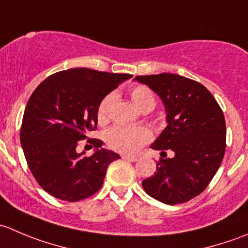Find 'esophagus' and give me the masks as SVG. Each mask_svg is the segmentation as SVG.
Here are the masks:
<instances>
[{
	"label": "esophagus",
	"mask_w": 248,
	"mask_h": 248,
	"mask_svg": "<svg viewBox=\"0 0 248 248\" xmlns=\"http://www.w3.org/2000/svg\"><path fill=\"white\" fill-rule=\"evenodd\" d=\"M122 159L128 162H136L138 158H137L136 156H127V155H124V156H122Z\"/></svg>",
	"instance_id": "1"
}]
</instances>
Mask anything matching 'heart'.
Returning a JSON list of instances; mask_svg holds the SVG:
<instances>
[{
	"label": "heart",
	"instance_id": "1",
	"mask_svg": "<svg viewBox=\"0 0 248 248\" xmlns=\"http://www.w3.org/2000/svg\"><path fill=\"white\" fill-rule=\"evenodd\" d=\"M131 99L140 111H151L156 106V99L149 87L138 85L131 90ZM114 93H109L99 103L97 116L101 122H106L110 116V110L114 103ZM151 139V132L145 127L115 126L107 133V141L112 150L124 154H136L137 151Z\"/></svg>",
	"mask_w": 248,
	"mask_h": 248
}]
</instances>
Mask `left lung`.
Segmentation results:
<instances>
[{
    "label": "left lung",
    "mask_w": 248,
    "mask_h": 248,
    "mask_svg": "<svg viewBox=\"0 0 248 248\" xmlns=\"http://www.w3.org/2000/svg\"><path fill=\"white\" fill-rule=\"evenodd\" d=\"M159 96L167 127L151 145L166 155L157 170L142 181L149 196L168 205L182 204L201 194L215 176L226 151V120L211 92L201 82L177 74L136 77Z\"/></svg>",
    "instance_id": "left-lung-1"
}]
</instances>
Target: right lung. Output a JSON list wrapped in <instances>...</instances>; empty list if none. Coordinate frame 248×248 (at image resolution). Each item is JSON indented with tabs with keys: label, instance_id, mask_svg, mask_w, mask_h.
<instances>
[{
	"label": "right lung",
	"instance_id": "1",
	"mask_svg": "<svg viewBox=\"0 0 248 248\" xmlns=\"http://www.w3.org/2000/svg\"><path fill=\"white\" fill-rule=\"evenodd\" d=\"M131 74L72 68L47 77L30 97L22 117L20 142L39 186L52 197L79 202L102 187L107 169L119 155L90 139L93 155L77 152L78 141L97 128L102 99Z\"/></svg>",
	"mask_w": 248,
	"mask_h": 248
}]
</instances>
